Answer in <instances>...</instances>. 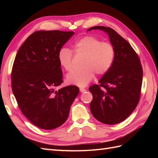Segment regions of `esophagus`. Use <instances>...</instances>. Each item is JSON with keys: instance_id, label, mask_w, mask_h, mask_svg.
<instances>
[{"instance_id": "esophagus-1", "label": "esophagus", "mask_w": 158, "mask_h": 158, "mask_svg": "<svg viewBox=\"0 0 158 158\" xmlns=\"http://www.w3.org/2000/svg\"><path fill=\"white\" fill-rule=\"evenodd\" d=\"M79 90H80V92H81V93H83V92H86V89H85V88H80L79 89Z\"/></svg>"}]
</instances>
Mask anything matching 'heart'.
I'll return each instance as SVG.
<instances>
[{
  "mask_svg": "<svg viewBox=\"0 0 158 158\" xmlns=\"http://www.w3.org/2000/svg\"><path fill=\"white\" fill-rule=\"evenodd\" d=\"M73 52L84 56L81 69H75L66 76L69 84L85 87L94 77L105 75L111 68L115 58V49L111 43L102 42L94 36H85L76 41ZM60 64L66 70L73 68V52L69 48H62L58 54Z\"/></svg>",
  "mask_w": 158,
  "mask_h": 158,
  "instance_id": "heart-1",
  "label": "heart"
}]
</instances>
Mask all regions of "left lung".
Returning a JSON list of instances; mask_svg holds the SVG:
<instances>
[{
	"label": "left lung",
	"mask_w": 158,
	"mask_h": 158,
	"mask_svg": "<svg viewBox=\"0 0 158 158\" xmlns=\"http://www.w3.org/2000/svg\"><path fill=\"white\" fill-rule=\"evenodd\" d=\"M92 30L107 33L115 49V58L111 68L99 80L100 85L89 88L93 99L90 110L95 118L112 125L125 120L139 102L143 82V69L139 56L130 43L109 27L97 26ZM103 86V91L100 89Z\"/></svg>",
	"instance_id": "obj_1"
}]
</instances>
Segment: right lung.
Instances as JSON below:
<instances>
[{
  "label": "right lung",
  "instance_id": "1",
  "mask_svg": "<svg viewBox=\"0 0 158 158\" xmlns=\"http://www.w3.org/2000/svg\"><path fill=\"white\" fill-rule=\"evenodd\" d=\"M73 31H39L20 47L13 62L11 88L21 111L40 128L52 130L64 123L79 89L61 85L59 50L74 35Z\"/></svg>",
  "mask_w": 158,
  "mask_h": 158
}]
</instances>
